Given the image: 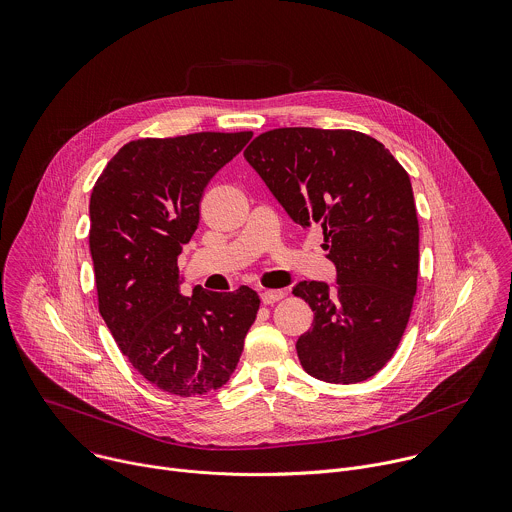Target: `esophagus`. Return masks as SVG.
Listing matches in <instances>:
<instances>
[{"label": "esophagus", "instance_id": "obj_1", "mask_svg": "<svg viewBox=\"0 0 512 512\" xmlns=\"http://www.w3.org/2000/svg\"><path fill=\"white\" fill-rule=\"evenodd\" d=\"M260 298L264 304H274L280 298H284V290H264V292H260Z\"/></svg>", "mask_w": 512, "mask_h": 512}]
</instances>
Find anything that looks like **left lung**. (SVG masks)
I'll list each match as a JSON object with an SVG mask.
<instances>
[{
	"label": "left lung",
	"instance_id": "1",
	"mask_svg": "<svg viewBox=\"0 0 512 512\" xmlns=\"http://www.w3.org/2000/svg\"><path fill=\"white\" fill-rule=\"evenodd\" d=\"M286 214L323 228L337 282H298L315 313L296 341L304 371L327 383L373 377L395 353L418 288L420 226L410 175L373 137L286 127L244 151Z\"/></svg>",
	"mask_w": 512,
	"mask_h": 512
}]
</instances>
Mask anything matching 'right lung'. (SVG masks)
I'll return each instance as SVG.
<instances>
[{"label":"right lung","mask_w":512,"mask_h":512,"mask_svg":"<svg viewBox=\"0 0 512 512\" xmlns=\"http://www.w3.org/2000/svg\"><path fill=\"white\" fill-rule=\"evenodd\" d=\"M250 139L242 131L131 141L92 187L88 244L98 311L131 365L179 397L228 383L260 309L248 286H195L183 296L177 268L199 224L203 189Z\"/></svg>","instance_id":"right-lung-1"}]
</instances>
